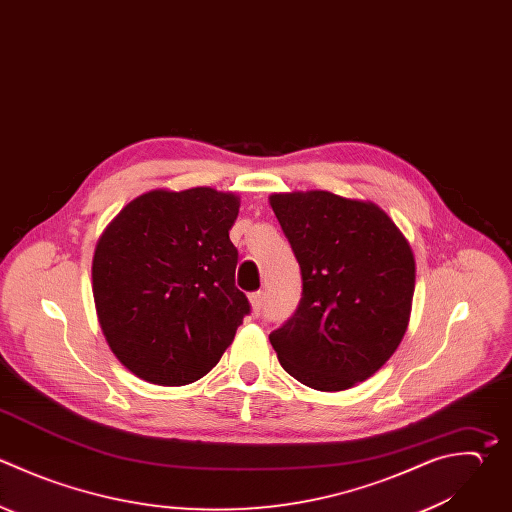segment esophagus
<instances>
[{
  "instance_id": "1",
  "label": "esophagus",
  "mask_w": 512,
  "mask_h": 512,
  "mask_svg": "<svg viewBox=\"0 0 512 512\" xmlns=\"http://www.w3.org/2000/svg\"><path fill=\"white\" fill-rule=\"evenodd\" d=\"M250 304H252V312L254 316H258L262 312V306H264V292H252L250 294Z\"/></svg>"
}]
</instances>
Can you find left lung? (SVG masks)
<instances>
[{"mask_svg":"<svg viewBox=\"0 0 512 512\" xmlns=\"http://www.w3.org/2000/svg\"><path fill=\"white\" fill-rule=\"evenodd\" d=\"M270 206L302 274L298 308L270 344L298 382L346 390L370 378L406 332L412 250L372 202L310 190L272 194Z\"/></svg>","mask_w":512,"mask_h":512,"instance_id":"8db88e82","label":"left lung"}]
</instances>
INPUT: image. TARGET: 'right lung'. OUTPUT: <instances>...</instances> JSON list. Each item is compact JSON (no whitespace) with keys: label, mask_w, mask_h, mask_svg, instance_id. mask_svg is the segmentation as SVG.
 Segmentation results:
<instances>
[{"label":"right lung","mask_w":512,"mask_h":512,"mask_svg":"<svg viewBox=\"0 0 512 512\" xmlns=\"http://www.w3.org/2000/svg\"><path fill=\"white\" fill-rule=\"evenodd\" d=\"M238 208L236 194L214 188L152 190L100 236L92 262L98 320L138 378L160 386L200 380L250 314L234 284Z\"/></svg>","instance_id":"obj_1"}]
</instances>
